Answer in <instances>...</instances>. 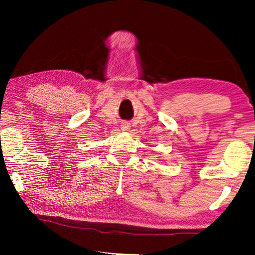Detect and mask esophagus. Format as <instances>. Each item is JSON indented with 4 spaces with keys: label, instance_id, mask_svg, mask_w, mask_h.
I'll return each mask as SVG.
<instances>
[{
    "label": "esophagus",
    "instance_id": "1",
    "mask_svg": "<svg viewBox=\"0 0 255 255\" xmlns=\"http://www.w3.org/2000/svg\"><path fill=\"white\" fill-rule=\"evenodd\" d=\"M129 127H130V126H129L128 123H123V125H122V129H123V130L127 131L128 129H129Z\"/></svg>",
    "mask_w": 255,
    "mask_h": 255
}]
</instances>
